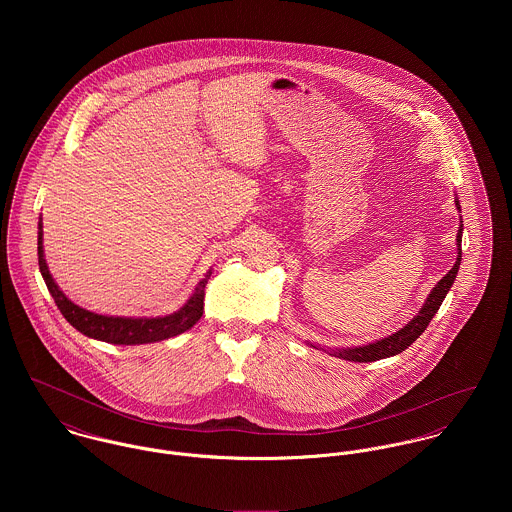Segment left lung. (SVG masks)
Returning a JSON list of instances; mask_svg holds the SVG:
<instances>
[{"label":"left lung","instance_id":"left-lung-1","mask_svg":"<svg viewBox=\"0 0 512 512\" xmlns=\"http://www.w3.org/2000/svg\"><path fill=\"white\" fill-rule=\"evenodd\" d=\"M455 205H457V211H459V201H455ZM461 232H463V228L459 224V232H457V260H455L453 268L439 280L436 288L428 295V299H426L424 307L420 309V313L408 325H404L400 331H396V333H392V335H388V337H384L380 341L368 343V345H363V347L335 349L329 355L339 357L343 361H353V363H372V361L394 357V355L406 351L428 329L432 317L438 313L443 297L447 295L449 288L455 282V276H457V270H459V264H461ZM311 347L317 349L315 345H311Z\"/></svg>","mask_w":512,"mask_h":512}]
</instances>
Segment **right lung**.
<instances>
[{"mask_svg":"<svg viewBox=\"0 0 512 512\" xmlns=\"http://www.w3.org/2000/svg\"><path fill=\"white\" fill-rule=\"evenodd\" d=\"M37 256H39V270L41 276L53 295L57 307L61 309L63 317L73 325L76 331L90 339H98L112 345H146L163 341L175 335L185 333L191 329L203 315V299L205 288L213 274V270L207 272V276L197 284L193 295L187 299V303L165 317H110V315H98L88 309L78 307L65 293L59 290L53 276L49 274L45 254H43V224L39 222V238H37Z\"/></svg>","mask_w":512,"mask_h":512,"instance_id":"add662e5","label":"right lung"}]
</instances>
